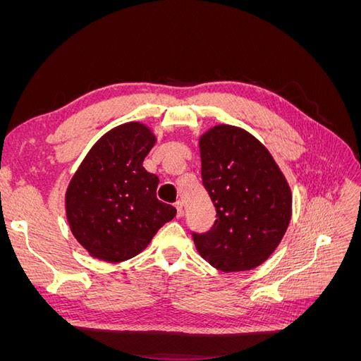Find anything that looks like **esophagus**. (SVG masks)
Masks as SVG:
<instances>
[{"label": "esophagus", "mask_w": 361, "mask_h": 361, "mask_svg": "<svg viewBox=\"0 0 361 361\" xmlns=\"http://www.w3.org/2000/svg\"><path fill=\"white\" fill-rule=\"evenodd\" d=\"M176 211H178V216H182V214H183V203L182 202H176Z\"/></svg>", "instance_id": "34e87169"}]
</instances>
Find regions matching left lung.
Instances as JSON below:
<instances>
[{
    "mask_svg": "<svg viewBox=\"0 0 361 361\" xmlns=\"http://www.w3.org/2000/svg\"><path fill=\"white\" fill-rule=\"evenodd\" d=\"M202 180L215 206L209 232L192 233L200 256L223 272L250 271L274 253L292 216L285 174L245 129L216 125L199 138Z\"/></svg>",
    "mask_w": 361,
    "mask_h": 361,
    "instance_id": "8db88e82",
    "label": "left lung"
}]
</instances>
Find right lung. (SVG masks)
Listing matches in <instances>:
<instances>
[{
	"label": "right lung",
	"instance_id": "obj_1",
	"mask_svg": "<svg viewBox=\"0 0 361 361\" xmlns=\"http://www.w3.org/2000/svg\"><path fill=\"white\" fill-rule=\"evenodd\" d=\"M157 143L145 123L108 130L89 150L64 197L73 236L92 257L117 264L141 253L176 207L157 199L159 179L143 167Z\"/></svg>",
	"mask_w": 361,
	"mask_h": 361
}]
</instances>
